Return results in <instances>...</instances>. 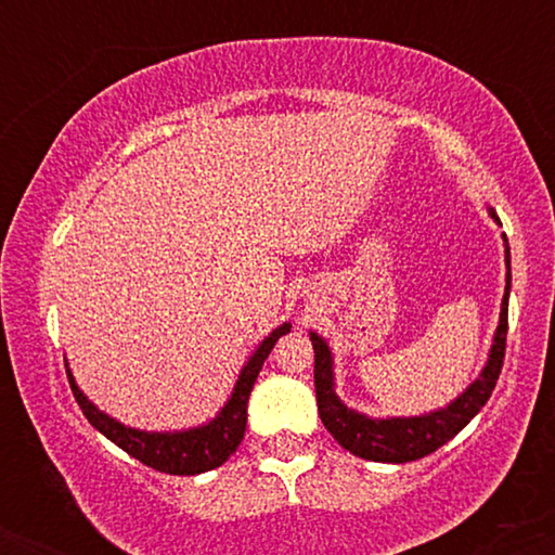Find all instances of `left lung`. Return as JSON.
<instances>
[{
	"label": "left lung",
	"mask_w": 555,
	"mask_h": 555,
	"mask_svg": "<svg viewBox=\"0 0 555 555\" xmlns=\"http://www.w3.org/2000/svg\"><path fill=\"white\" fill-rule=\"evenodd\" d=\"M490 219L501 227L499 216L488 206ZM503 240V260H506V286H503L499 326H495L493 344L486 365L477 378L469 384L456 399H451L446 406L423 412V415L410 417H371L365 412L352 410L339 399L336 393L334 378V352H331L328 341L321 334L310 331V341L315 349V397L318 412H321L323 425L331 436L339 441L344 449L352 451L354 456L367 462H384V464H404L423 460L441 449L446 441L460 433L464 425L473 420L477 412L486 406V401L493 393L495 380L501 375L503 352H506V331H508V292H512V253H508L506 234Z\"/></svg>",
	"instance_id": "left-lung-1"
}]
</instances>
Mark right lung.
<instances>
[{"mask_svg":"<svg viewBox=\"0 0 555 555\" xmlns=\"http://www.w3.org/2000/svg\"><path fill=\"white\" fill-rule=\"evenodd\" d=\"M292 323L284 321L282 326H276L269 336H263V341L253 349V354L247 358L245 365L234 380L232 393L224 401L216 417L208 423L195 425V428L184 430H140L130 428V425L119 423L106 412H101L86 393L80 391L78 380H75L73 371L67 365V378L69 388H73L75 401L80 404L82 415L88 417V423L95 430L104 433L112 443H117L119 449L127 451L130 456H135L138 462L149 464V467L158 469V473L167 475H201L208 469L221 467L229 456L237 451L242 438H245V425H247V399H250L253 384H256L260 367H263L266 358L271 354L273 344L282 339L284 334H289Z\"/></svg>","mask_w":555,"mask_h":555,"instance_id":"add662e5","label":"right lung"}]
</instances>
